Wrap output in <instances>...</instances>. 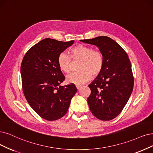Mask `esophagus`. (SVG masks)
Returning <instances> with one entry per match:
<instances>
[{
	"mask_svg": "<svg viewBox=\"0 0 153 153\" xmlns=\"http://www.w3.org/2000/svg\"><path fill=\"white\" fill-rule=\"evenodd\" d=\"M76 88L79 90V89L82 87V86H81V85H79V84H76Z\"/></svg>",
	"mask_w": 153,
	"mask_h": 153,
	"instance_id": "34e87169",
	"label": "esophagus"
}]
</instances>
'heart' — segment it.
I'll use <instances>...</instances> for the list:
<instances>
[{
    "label": "heart",
    "instance_id": "obj_1",
    "mask_svg": "<svg viewBox=\"0 0 153 153\" xmlns=\"http://www.w3.org/2000/svg\"><path fill=\"white\" fill-rule=\"evenodd\" d=\"M71 56L65 52H62L58 56L59 69L64 73H69L71 71V59L79 60L77 72H72L67 76L68 82L81 84L88 81L91 75L97 76L103 67V56L100 51L93 50L90 47L78 45L73 47L71 51Z\"/></svg>",
    "mask_w": 153,
    "mask_h": 153
}]
</instances>
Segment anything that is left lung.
Returning a JSON list of instances; mask_svg holds the SVG:
<instances>
[{
    "label": "left lung",
    "instance_id": "obj_1",
    "mask_svg": "<svg viewBox=\"0 0 153 153\" xmlns=\"http://www.w3.org/2000/svg\"><path fill=\"white\" fill-rule=\"evenodd\" d=\"M80 41L97 46L104 59L102 71L88 86L91 89L88 98L89 109L100 120L114 119L123 109L133 90L134 77L128 55L109 37Z\"/></svg>",
    "mask_w": 153,
    "mask_h": 153
}]
</instances>
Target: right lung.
I'll return each instance as SVG.
<instances>
[{
  "label": "right lung",
  "instance_id": "right-lung-1",
  "mask_svg": "<svg viewBox=\"0 0 153 153\" xmlns=\"http://www.w3.org/2000/svg\"><path fill=\"white\" fill-rule=\"evenodd\" d=\"M45 38L26 53L21 65L22 91L27 101L44 119L64 117L77 92L74 84L60 86L65 76L59 69L58 56L74 43Z\"/></svg>",
  "mask_w": 153,
  "mask_h": 153
}]
</instances>
